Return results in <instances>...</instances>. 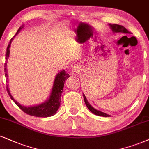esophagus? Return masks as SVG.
<instances>
[{"label": "esophagus", "instance_id": "obj_1", "mask_svg": "<svg viewBox=\"0 0 149 149\" xmlns=\"http://www.w3.org/2000/svg\"><path fill=\"white\" fill-rule=\"evenodd\" d=\"M79 69H80V68H79V67L78 65L74 66V67H73V68L71 69V73H72V74H73V75L76 74V73H78Z\"/></svg>", "mask_w": 149, "mask_h": 149}]
</instances>
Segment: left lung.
I'll return each instance as SVG.
<instances>
[{
	"instance_id": "1",
	"label": "left lung",
	"mask_w": 149,
	"mask_h": 149,
	"mask_svg": "<svg viewBox=\"0 0 149 149\" xmlns=\"http://www.w3.org/2000/svg\"><path fill=\"white\" fill-rule=\"evenodd\" d=\"M110 25L111 28L113 31L114 32H122V33H129V31L126 29L125 27L123 26L120 25V24H109ZM83 97H84V102H85L86 106L87 107V108L89 109L93 113V114L97 115V116H102V117H110V116L107 113H104L98 110H96L93 108V107H91V105L89 104V103L88 102L87 100H86V97L84 96V95L83 94Z\"/></svg>"
}]
</instances>
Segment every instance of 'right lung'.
<instances>
[{
  "label": "right lung",
  "instance_id": "right-lung-1",
  "mask_svg": "<svg viewBox=\"0 0 149 149\" xmlns=\"http://www.w3.org/2000/svg\"><path fill=\"white\" fill-rule=\"evenodd\" d=\"M23 27H20L18 29V31L16 33V35L18 34L20 32V30L22 29V28ZM14 38H12L9 41V43L8 45V47L7 48V53H6V58H5V75L6 78L7 79V58L9 57V47H10L11 42L13 40ZM69 75L67 73H66L65 70L61 71L60 73H58L56 75V77L54 80V85H53V88L52 90V93H51V95L49 98L47 102L42 103V104L36 105V106L33 107H24L20 105L19 103H18L14 99V97H12V95H11L9 93V90L8 88V85L7 84V91L9 95L10 96L11 99L16 103L17 106L21 109L22 111L25 113L29 116H32L35 117H40V118H47V117H50L54 116L56 113L58 109H59L60 105L61 103V93H63V87H64V83H65V81L66 79L69 78Z\"/></svg>",
  "mask_w": 149,
  "mask_h": 149
}]
</instances>
